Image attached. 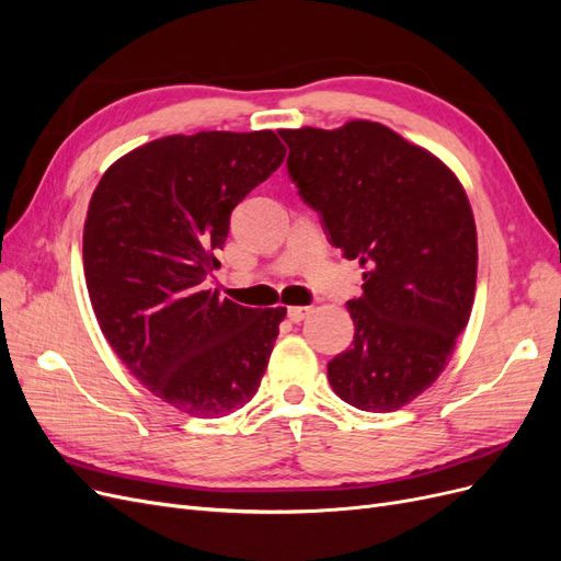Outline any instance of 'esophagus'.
Masks as SVG:
<instances>
[{
  "instance_id": "34e87169",
  "label": "esophagus",
  "mask_w": 561,
  "mask_h": 561,
  "mask_svg": "<svg viewBox=\"0 0 561 561\" xmlns=\"http://www.w3.org/2000/svg\"><path fill=\"white\" fill-rule=\"evenodd\" d=\"M309 313H311V307H290V309H287V318H290L293 322L304 320Z\"/></svg>"
}]
</instances>
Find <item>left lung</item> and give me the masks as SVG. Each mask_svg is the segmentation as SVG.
I'll return each mask as SVG.
<instances>
[{"label": "left lung", "instance_id": "left-lung-1", "mask_svg": "<svg viewBox=\"0 0 561 561\" xmlns=\"http://www.w3.org/2000/svg\"><path fill=\"white\" fill-rule=\"evenodd\" d=\"M287 175L328 241L365 268L346 301L353 344L328 363L334 393L393 412L445 369L478 278V233L461 182L431 151L375 122L278 130Z\"/></svg>", "mask_w": 561, "mask_h": 561}]
</instances>
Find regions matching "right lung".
Masks as SVG:
<instances>
[{
    "label": "right lung",
    "instance_id": "add662e5",
    "mask_svg": "<svg viewBox=\"0 0 561 561\" xmlns=\"http://www.w3.org/2000/svg\"><path fill=\"white\" fill-rule=\"evenodd\" d=\"M285 159L274 130L168 135L118 159L83 225L95 318L130 375L175 410L219 419L257 393L285 309H248L206 278L231 210Z\"/></svg>",
    "mask_w": 561,
    "mask_h": 561
}]
</instances>
